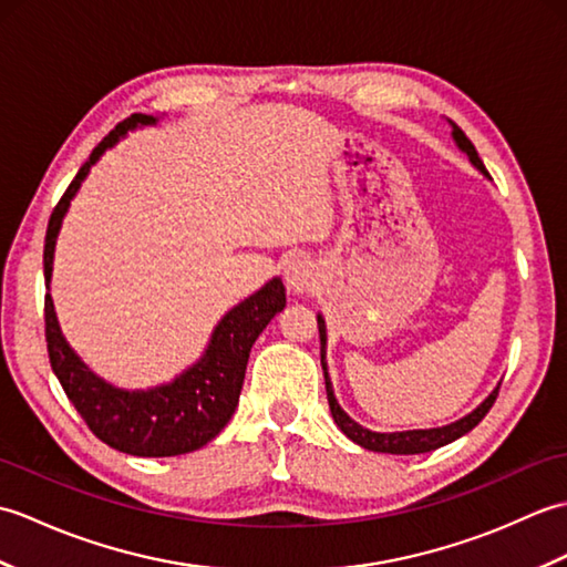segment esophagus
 I'll use <instances>...</instances> for the list:
<instances>
[{"label": "esophagus", "mask_w": 567, "mask_h": 567, "mask_svg": "<svg viewBox=\"0 0 567 567\" xmlns=\"http://www.w3.org/2000/svg\"><path fill=\"white\" fill-rule=\"evenodd\" d=\"M285 280L292 292H305L307 287L315 282V270H311V265L307 260L297 258L285 268Z\"/></svg>", "instance_id": "obj_1"}]
</instances>
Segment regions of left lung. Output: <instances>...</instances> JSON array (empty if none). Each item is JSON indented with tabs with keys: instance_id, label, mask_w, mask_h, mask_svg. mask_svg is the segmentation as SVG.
Returning <instances> with one entry per match:
<instances>
[{
	"instance_id": "left-lung-1",
	"label": "left lung",
	"mask_w": 567,
	"mask_h": 567,
	"mask_svg": "<svg viewBox=\"0 0 567 567\" xmlns=\"http://www.w3.org/2000/svg\"><path fill=\"white\" fill-rule=\"evenodd\" d=\"M453 138L457 146H461L467 158L473 161V165L477 167V171H485V163L480 161V155L473 146V141H470L461 126L453 124ZM319 336H321V368H323V380H327V396H329V406H331V414H333V421L336 426H339L348 439H351L353 443L363 445V449L368 451H375V453H392V455H414V453H429V451H436L441 449V445L445 443H453L455 439L465 436L467 431H473L480 421L485 419V414L492 409V404H495L497 394H499V388L492 392L487 400L480 404L473 414L463 416L461 421H455V424H449V426H441V429H421V431H400V433H375L370 429H363L360 424H355V421L348 416L341 404L336 402L333 396V388H331V380H329V370H327V363H323V346H327V329H323V319L319 317Z\"/></svg>"
}]
</instances>
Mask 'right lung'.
<instances>
[{"instance_id":"add662e5","label":"right lung","mask_w":567,"mask_h":567,"mask_svg":"<svg viewBox=\"0 0 567 567\" xmlns=\"http://www.w3.org/2000/svg\"><path fill=\"white\" fill-rule=\"evenodd\" d=\"M151 114H131L106 134L100 146L84 161L75 179L68 185L51 214L43 248V275L51 280L55 236L68 204L84 175L100 155L112 148L128 128L153 124ZM285 307V285L275 277L246 302L234 307L216 327L207 353L197 365L183 372L175 382L148 392H126L100 380L70 351L58 329L51 295H45V343L55 378L63 384L68 400L78 409L90 431L112 449L138 457H167L202 449L219 433L238 404L244 388L250 348L270 319Z\"/></svg>"}]
</instances>
